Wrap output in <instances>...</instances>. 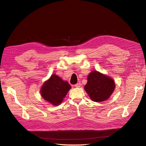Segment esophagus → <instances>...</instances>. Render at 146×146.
<instances>
[{
  "label": "esophagus",
  "instance_id": "obj_1",
  "mask_svg": "<svg viewBox=\"0 0 146 146\" xmlns=\"http://www.w3.org/2000/svg\"><path fill=\"white\" fill-rule=\"evenodd\" d=\"M81 83H77V84L74 85V86H75L76 88H80V87H81Z\"/></svg>",
  "mask_w": 146,
  "mask_h": 146
}]
</instances>
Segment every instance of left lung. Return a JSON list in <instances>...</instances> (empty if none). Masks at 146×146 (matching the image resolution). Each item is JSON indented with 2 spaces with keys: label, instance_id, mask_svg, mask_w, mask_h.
<instances>
[{
  "label": "left lung",
  "instance_id": "8db88e82",
  "mask_svg": "<svg viewBox=\"0 0 146 146\" xmlns=\"http://www.w3.org/2000/svg\"><path fill=\"white\" fill-rule=\"evenodd\" d=\"M115 88V83L110 77L98 71H92L88 76L84 90L93 101L100 102L109 99Z\"/></svg>",
  "mask_w": 146,
  "mask_h": 146
}]
</instances>
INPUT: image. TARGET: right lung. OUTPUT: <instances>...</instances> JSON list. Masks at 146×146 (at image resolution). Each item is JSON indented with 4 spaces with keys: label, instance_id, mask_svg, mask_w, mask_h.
<instances>
[{
    "label": "right lung",
    "instance_id": "1",
    "mask_svg": "<svg viewBox=\"0 0 146 146\" xmlns=\"http://www.w3.org/2000/svg\"><path fill=\"white\" fill-rule=\"evenodd\" d=\"M71 88L68 82L53 74L49 79L44 82L40 93L45 100L53 106H58L62 102Z\"/></svg>",
    "mask_w": 146,
    "mask_h": 146
}]
</instances>
